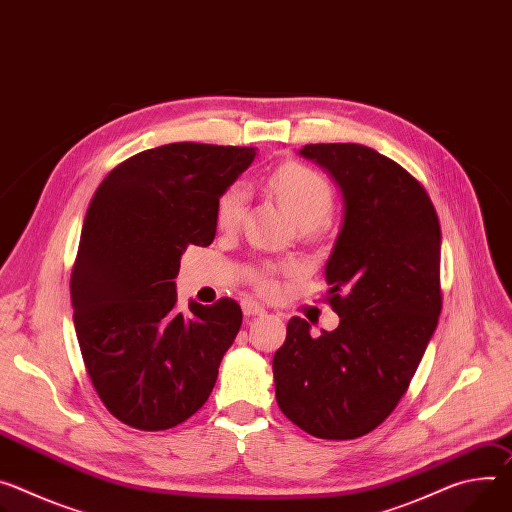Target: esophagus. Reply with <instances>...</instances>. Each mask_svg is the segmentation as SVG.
Listing matches in <instances>:
<instances>
[{"label": "esophagus", "mask_w": 512, "mask_h": 512, "mask_svg": "<svg viewBox=\"0 0 512 512\" xmlns=\"http://www.w3.org/2000/svg\"><path fill=\"white\" fill-rule=\"evenodd\" d=\"M243 312L247 316H263L265 314V308L261 304H257L255 300H243Z\"/></svg>", "instance_id": "esophagus-1"}]
</instances>
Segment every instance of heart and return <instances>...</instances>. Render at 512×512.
<instances>
[{
	"label": "heart",
	"mask_w": 512,
	"mask_h": 512,
	"mask_svg": "<svg viewBox=\"0 0 512 512\" xmlns=\"http://www.w3.org/2000/svg\"><path fill=\"white\" fill-rule=\"evenodd\" d=\"M269 188L290 210L302 228H316L329 218L333 210V188L312 167L302 163H286L277 167L269 177ZM247 185L243 181L230 183L216 200V226L224 232L237 230L247 210ZM294 269V263H263L251 269V282L259 292L271 294L277 288V275Z\"/></svg>",
	"instance_id": "1"
}]
</instances>
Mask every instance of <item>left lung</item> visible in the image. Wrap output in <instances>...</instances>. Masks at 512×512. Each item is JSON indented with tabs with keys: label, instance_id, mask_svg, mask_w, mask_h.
<instances>
[{
	"label": "left lung",
	"instance_id": "obj_1",
	"mask_svg": "<svg viewBox=\"0 0 512 512\" xmlns=\"http://www.w3.org/2000/svg\"><path fill=\"white\" fill-rule=\"evenodd\" d=\"M343 194V226L327 261L339 327L310 337L290 318L273 355L282 412L318 439H357L396 408L441 314V226L435 206L396 161L355 143L306 145Z\"/></svg>",
	"mask_w": 512,
	"mask_h": 512
}]
</instances>
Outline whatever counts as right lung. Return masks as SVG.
Returning a JSON list of instances; mask_svg holds the SVG:
<instances>
[{
    "label": "right lung",
    "mask_w": 512,
    "mask_h": 512,
    "mask_svg": "<svg viewBox=\"0 0 512 512\" xmlns=\"http://www.w3.org/2000/svg\"><path fill=\"white\" fill-rule=\"evenodd\" d=\"M255 147L171 143L138 153L89 202L71 271L83 363L104 406L128 427L165 431L208 400L241 306L220 298L175 310L179 259L216 237V200Z\"/></svg>",
    "instance_id": "1"
}]
</instances>
